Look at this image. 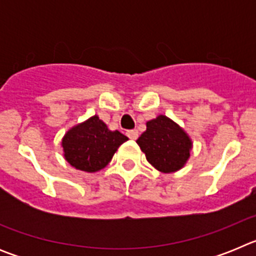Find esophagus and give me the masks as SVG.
<instances>
[{"label": "esophagus", "mask_w": 256, "mask_h": 256, "mask_svg": "<svg viewBox=\"0 0 256 256\" xmlns=\"http://www.w3.org/2000/svg\"><path fill=\"white\" fill-rule=\"evenodd\" d=\"M126 136H128L130 140H137V137H138V132H137V130H128V132H126Z\"/></svg>", "instance_id": "obj_1"}]
</instances>
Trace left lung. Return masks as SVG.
Here are the masks:
<instances>
[{
  "instance_id": "left-lung-1",
  "label": "left lung",
  "mask_w": 256,
  "mask_h": 256,
  "mask_svg": "<svg viewBox=\"0 0 256 256\" xmlns=\"http://www.w3.org/2000/svg\"><path fill=\"white\" fill-rule=\"evenodd\" d=\"M137 144L148 162L162 173H173L183 168L192 148L188 134L165 115L146 123V130Z\"/></svg>"
}]
</instances>
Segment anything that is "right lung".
Here are the masks:
<instances>
[{"label":"right lung","instance_id":"right-lung-1","mask_svg":"<svg viewBox=\"0 0 256 256\" xmlns=\"http://www.w3.org/2000/svg\"><path fill=\"white\" fill-rule=\"evenodd\" d=\"M128 140L119 130H110L97 115L76 124L62 138L64 158L79 170L94 173L112 159L118 148Z\"/></svg>","mask_w":256,"mask_h":256}]
</instances>
